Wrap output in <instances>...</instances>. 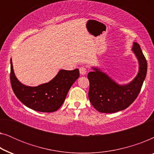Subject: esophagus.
Listing matches in <instances>:
<instances>
[{
    "label": "esophagus",
    "instance_id": "obj_1",
    "mask_svg": "<svg viewBox=\"0 0 154 154\" xmlns=\"http://www.w3.org/2000/svg\"><path fill=\"white\" fill-rule=\"evenodd\" d=\"M80 71V73H81V75H84L86 74V72H87V70H86V68H85L84 66H82L79 69Z\"/></svg>",
    "mask_w": 154,
    "mask_h": 154
}]
</instances>
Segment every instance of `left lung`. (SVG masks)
<instances>
[{"label": "left lung", "instance_id": "1", "mask_svg": "<svg viewBox=\"0 0 154 154\" xmlns=\"http://www.w3.org/2000/svg\"><path fill=\"white\" fill-rule=\"evenodd\" d=\"M139 63L136 77L128 84L119 85L100 69L92 67L88 73L90 102L94 108L102 113H116L128 108L137 97L146 78L147 62L140 46L134 42L132 48Z\"/></svg>", "mask_w": 154, "mask_h": 154}]
</instances>
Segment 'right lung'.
<instances>
[{
    "mask_svg": "<svg viewBox=\"0 0 154 154\" xmlns=\"http://www.w3.org/2000/svg\"><path fill=\"white\" fill-rule=\"evenodd\" d=\"M79 75L78 69L72 71L62 69L48 83L35 87L26 86L17 79L10 60V82L14 94L25 106L40 112H54L60 109Z\"/></svg>",
    "mask_w": 154,
    "mask_h": 154,
    "instance_id": "add662e5",
    "label": "right lung"
}]
</instances>
